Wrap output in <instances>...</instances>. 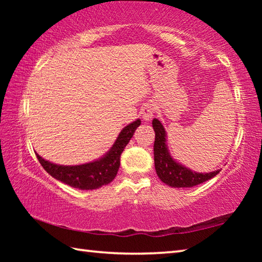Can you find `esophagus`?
Here are the masks:
<instances>
[{
	"instance_id": "esophagus-1",
	"label": "esophagus",
	"mask_w": 262,
	"mask_h": 262,
	"mask_svg": "<svg viewBox=\"0 0 262 262\" xmlns=\"http://www.w3.org/2000/svg\"><path fill=\"white\" fill-rule=\"evenodd\" d=\"M154 112H155V108L152 107V106L148 105L143 108V112H142V114H143V115H142V117H143L145 121H149L154 118Z\"/></svg>"
}]
</instances>
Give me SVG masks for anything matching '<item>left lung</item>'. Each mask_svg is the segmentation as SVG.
<instances>
[{
  "label": "left lung",
  "instance_id": "1",
  "mask_svg": "<svg viewBox=\"0 0 262 262\" xmlns=\"http://www.w3.org/2000/svg\"><path fill=\"white\" fill-rule=\"evenodd\" d=\"M152 127L155 130L154 158L157 176L164 184L171 187H193L199 184L214 178L220 173V170L210 173H196L189 168L180 165L170 156L166 147V132L158 119H154Z\"/></svg>",
  "mask_w": 262,
  "mask_h": 262
}]
</instances>
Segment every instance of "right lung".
Wrapping results in <instances>:
<instances>
[{"mask_svg":"<svg viewBox=\"0 0 262 262\" xmlns=\"http://www.w3.org/2000/svg\"><path fill=\"white\" fill-rule=\"evenodd\" d=\"M140 125L141 120L137 119L136 121L123 128L113 147L98 161L82 164V165L64 166L45 161L38 154L37 158L48 174L62 183L79 189L99 188L101 186L110 184L115 178L120 166L121 154Z\"/></svg>","mask_w":262,"mask_h":262,"instance_id":"1","label":"right lung"}]
</instances>
